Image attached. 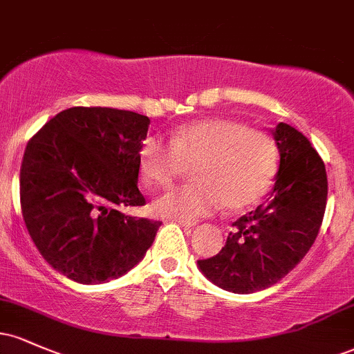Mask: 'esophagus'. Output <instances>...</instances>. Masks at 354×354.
Masks as SVG:
<instances>
[{
    "label": "esophagus",
    "instance_id": "obj_1",
    "mask_svg": "<svg viewBox=\"0 0 354 354\" xmlns=\"http://www.w3.org/2000/svg\"><path fill=\"white\" fill-rule=\"evenodd\" d=\"M173 221L178 223V225H180V226H185V228H193V226L196 225V223L188 221V219H173Z\"/></svg>",
    "mask_w": 354,
    "mask_h": 354
}]
</instances>
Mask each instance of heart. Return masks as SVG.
Listing matches in <instances>:
<instances>
[{
	"label": "heart",
	"mask_w": 354,
	"mask_h": 354,
	"mask_svg": "<svg viewBox=\"0 0 354 354\" xmlns=\"http://www.w3.org/2000/svg\"><path fill=\"white\" fill-rule=\"evenodd\" d=\"M138 163L149 186L168 185L183 166L193 165L196 183L168 188L151 205L158 216L193 221L221 205L243 211L261 200L278 168V149L266 133L228 118H206L174 129L169 146L146 138Z\"/></svg>",
	"instance_id": "1"
}]
</instances>
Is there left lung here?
I'll list each match as a JSON object with an SVG mask.
<instances>
[{"mask_svg": "<svg viewBox=\"0 0 354 354\" xmlns=\"http://www.w3.org/2000/svg\"><path fill=\"white\" fill-rule=\"evenodd\" d=\"M279 168L265 203L233 223L226 245L198 268L221 290L250 295L284 278L315 243L324 208L328 180L323 160L310 140L286 123L271 129Z\"/></svg>", "mask_w": 354, "mask_h": 354, "instance_id": "left-lung-1", "label": "left lung"}]
</instances>
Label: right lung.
Masks as SVG:
<instances>
[{"label": "right lung", "mask_w": 354, "mask_h": 354, "mask_svg": "<svg viewBox=\"0 0 354 354\" xmlns=\"http://www.w3.org/2000/svg\"><path fill=\"white\" fill-rule=\"evenodd\" d=\"M149 118L75 106L51 118L24 149L19 198L28 233L61 274L106 283L133 270L160 221L120 211L143 206L140 154Z\"/></svg>", "instance_id": "1"}]
</instances>
